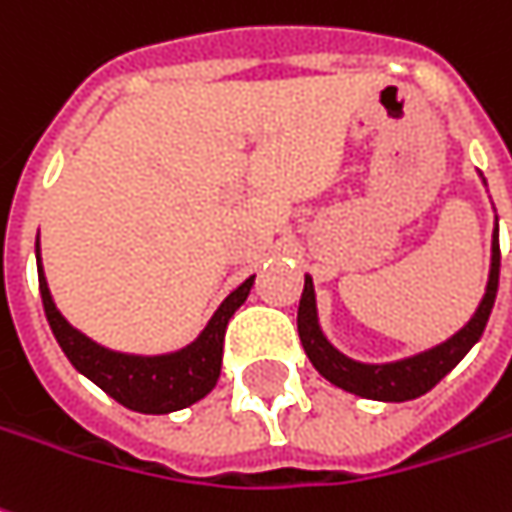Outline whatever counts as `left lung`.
<instances>
[{
  "mask_svg": "<svg viewBox=\"0 0 512 512\" xmlns=\"http://www.w3.org/2000/svg\"><path fill=\"white\" fill-rule=\"evenodd\" d=\"M496 229H499V224H496ZM499 260H502V255H499V238L493 232L488 288H485V297L479 302L476 314L471 316V322L457 330L443 344H437L431 350H423L417 356L401 358V361H387V364H364V361H356V358H347L328 342V336L319 328V316H316L314 280L305 277L300 311H297V330H300L302 347H305V353L311 358V364L319 370V375L328 378L333 387L344 389V392H353L358 398L387 403L420 398L431 387H437L465 358V353L479 342L482 330L488 325L490 311H493L496 291H499Z\"/></svg>",
  "mask_w": 512,
  "mask_h": 512,
  "instance_id": "left-lung-1",
  "label": "left lung"
}]
</instances>
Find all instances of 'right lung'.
Instances as JSON below:
<instances>
[{
    "label": "right lung",
    "mask_w": 512,
    "mask_h": 512,
    "mask_svg": "<svg viewBox=\"0 0 512 512\" xmlns=\"http://www.w3.org/2000/svg\"><path fill=\"white\" fill-rule=\"evenodd\" d=\"M36 263H38V288H41V302L44 314L50 322L55 339L61 344L72 367L83 373L89 381L106 395H111L125 409H134L142 415H168L176 409H184L190 403L201 401L218 381L221 375V358H224V333L232 314L241 308L255 277L243 280L221 308L212 314L207 328L198 333L196 342H190L176 353L165 356H134V353H117L103 344L92 342L83 336L81 330L72 328L61 311L55 308L50 294V285L41 269V252L36 241Z\"/></svg>",
    "instance_id": "add662e5"
}]
</instances>
